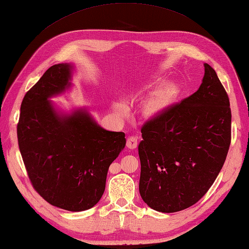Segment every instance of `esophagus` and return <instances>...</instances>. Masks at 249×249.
<instances>
[{
    "mask_svg": "<svg viewBox=\"0 0 249 249\" xmlns=\"http://www.w3.org/2000/svg\"><path fill=\"white\" fill-rule=\"evenodd\" d=\"M138 145V140L136 137H128L126 141V146L129 149H135Z\"/></svg>",
    "mask_w": 249,
    "mask_h": 249,
    "instance_id": "1",
    "label": "esophagus"
}]
</instances>
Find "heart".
<instances>
[{
	"mask_svg": "<svg viewBox=\"0 0 249 249\" xmlns=\"http://www.w3.org/2000/svg\"><path fill=\"white\" fill-rule=\"evenodd\" d=\"M179 91L180 90H179V86L177 84H166L162 88L156 91L155 94L149 98L145 107H144V114L147 118L157 117L176 101V98L179 95ZM120 112L124 113L125 109L121 107Z\"/></svg>",
	"mask_w": 249,
	"mask_h": 249,
	"instance_id": "b5f03b06",
	"label": "heart"
}]
</instances>
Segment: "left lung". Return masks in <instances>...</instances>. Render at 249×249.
<instances>
[{
  "label": "left lung",
  "instance_id": "1",
  "mask_svg": "<svg viewBox=\"0 0 249 249\" xmlns=\"http://www.w3.org/2000/svg\"><path fill=\"white\" fill-rule=\"evenodd\" d=\"M141 132L144 203L164 213L197 203L221 172L231 141L229 97L215 71L205 63L198 90L146 121Z\"/></svg>",
  "mask_w": 249,
  "mask_h": 249
}]
</instances>
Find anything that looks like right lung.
I'll list each match as a JSON object with an SVG mask.
<instances>
[{"instance_id":"add662e5","label":"right lung","mask_w":249,"mask_h":249,"mask_svg":"<svg viewBox=\"0 0 249 249\" xmlns=\"http://www.w3.org/2000/svg\"><path fill=\"white\" fill-rule=\"evenodd\" d=\"M72 69L52 66L26 92L17 135L34 189L49 204L77 212L101 199L109 166L126 139L124 132L102 128L85 109L60 113L49 101L71 86Z\"/></svg>"}]
</instances>
